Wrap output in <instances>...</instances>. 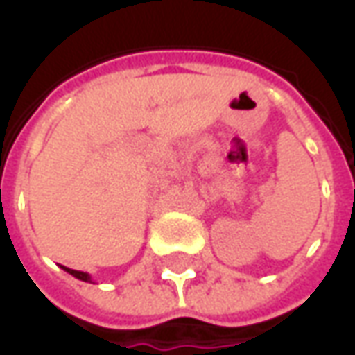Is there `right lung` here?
<instances>
[{
	"label": "right lung",
	"mask_w": 355,
	"mask_h": 355,
	"mask_svg": "<svg viewBox=\"0 0 355 355\" xmlns=\"http://www.w3.org/2000/svg\"><path fill=\"white\" fill-rule=\"evenodd\" d=\"M64 272H68L70 275H73V277H78V279H81V282H87V283H93V279H91V275L87 274V272H78V270H72V268H66V266H60Z\"/></svg>",
	"instance_id": "right-lung-1"
}]
</instances>
